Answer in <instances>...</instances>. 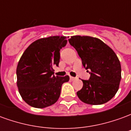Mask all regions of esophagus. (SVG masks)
<instances>
[{"mask_svg": "<svg viewBox=\"0 0 131 131\" xmlns=\"http://www.w3.org/2000/svg\"><path fill=\"white\" fill-rule=\"evenodd\" d=\"M77 79V78H75V77H70V80L71 81H74V80Z\"/></svg>", "mask_w": 131, "mask_h": 131, "instance_id": "esophagus-1", "label": "esophagus"}]
</instances>
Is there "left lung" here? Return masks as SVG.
<instances>
[{
	"label": "left lung",
	"mask_w": 131,
	"mask_h": 131,
	"mask_svg": "<svg viewBox=\"0 0 131 131\" xmlns=\"http://www.w3.org/2000/svg\"><path fill=\"white\" fill-rule=\"evenodd\" d=\"M69 42L91 74L89 79L82 80V89L77 93L79 98L93 105L110 101L118 91L121 79V64L115 52L97 38L74 36Z\"/></svg>",
	"instance_id": "obj_1"
}]
</instances>
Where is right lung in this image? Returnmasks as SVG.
Here are the masks:
<instances>
[{"label": "right lung", "mask_w": 131, "mask_h": 131, "mask_svg": "<svg viewBox=\"0 0 131 131\" xmlns=\"http://www.w3.org/2000/svg\"><path fill=\"white\" fill-rule=\"evenodd\" d=\"M65 36L40 38L30 45L21 55L17 67V87L22 99L36 108H45L59 99L62 85L69 76H54L60 50L67 45Z\"/></svg>", "instance_id": "add662e5"}]
</instances>
